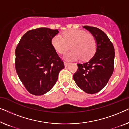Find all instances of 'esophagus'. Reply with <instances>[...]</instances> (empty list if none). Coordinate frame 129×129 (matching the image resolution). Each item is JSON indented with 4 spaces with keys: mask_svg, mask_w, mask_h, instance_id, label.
I'll return each mask as SVG.
<instances>
[{
    "mask_svg": "<svg viewBox=\"0 0 129 129\" xmlns=\"http://www.w3.org/2000/svg\"><path fill=\"white\" fill-rule=\"evenodd\" d=\"M64 66L65 67H67V66H68L69 63L67 62V61H64Z\"/></svg>",
    "mask_w": 129,
    "mask_h": 129,
    "instance_id": "1",
    "label": "esophagus"
}]
</instances>
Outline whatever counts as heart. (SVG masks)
Listing matches in <instances>:
<instances>
[{
	"instance_id": "heart-1",
	"label": "heart",
	"mask_w": 129,
	"mask_h": 129,
	"mask_svg": "<svg viewBox=\"0 0 129 129\" xmlns=\"http://www.w3.org/2000/svg\"><path fill=\"white\" fill-rule=\"evenodd\" d=\"M51 43L57 53L64 54L71 45L72 51L64 56L68 60H77L82 58L86 60L92 57L96 52L97 43L92 35L79 29L68 30L63 32V38L57 35L52 39Z\"/></svg>"
}]
</instances>
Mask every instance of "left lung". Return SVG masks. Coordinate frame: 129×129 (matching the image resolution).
<instances>
[{"mask_svg": "<svg viewBox=\"0 0 129 129\" xmlns=\"http://www.w3.org/2000/svg\"><path fill=\"white\" fill-rule=\"evenodd\" d=\"M90 32L97 43L94 56L87 62L77 64L73 79L79 88L89 94H95L105 87L114 70V49L106 34L98 28L83 27Z\"/></svg>", "mask_w": 129, "mask_h": 129, "instance_id": "obj_1", "label": "left lung"}]
</instances>
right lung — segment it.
I'll return each instance as SVG.
<instances>
[{
	"label": "right lung",
	"instance_id": "add662e5",
	"mask_svg": "<svg viewBox=\"0 0 129 129\" xmlns=\"http://www.w3.org/2000/svg\"><path fill=\"white\" fill-rule=\"evenodd\" d=\"M58 33L45 27L31 30L23 35L16 49V73L27 90L35 96L50 90L64 68L51 43Z\"/></svg>",
	"mask_w": 129,
	"mask_h": 129
}]
</instances>
